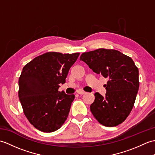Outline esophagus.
Wrapping results in <instances>:
<instances>
[{
  "label": "esophagus",
  "instance_id": "obj_1",
  "mask_svg": "<svg viewBox=\"0 0 155 155\" xmlns=\"http://www.w3.org/2000/svg\"><path fill=\"white\" fill-rule=\"evenodd\" d=\"M77 93L78 94H84L85 93H86V92H84V91L83 90H78L77 91Z\"/></svg>",
  "mask_w": 155,
  "mask_h": 155
}]
</instances>
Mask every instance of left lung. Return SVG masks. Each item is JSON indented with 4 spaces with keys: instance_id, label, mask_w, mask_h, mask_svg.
I'll list each match as a JSON object with an SVG mask.
<instances>
[{
    "instance_id": "1",
    "label": "left lung",
    "mask_w": 155,
    "mask_h": 155,
    "mask_svg": "<svg viewBox=\"0 0 155 155\" xmlns=\"http://www.w3.org/2000/svg\"><path fill=\"white\" fill-rule=\"evenodd\" d=\"M84 61L97 74L108 77L105 97L95 93L91 111L104 126L116 127L130 114L139 88V69L133 59L113 49L98 48L84 52Z\"/></svg>"
}]
</instances>
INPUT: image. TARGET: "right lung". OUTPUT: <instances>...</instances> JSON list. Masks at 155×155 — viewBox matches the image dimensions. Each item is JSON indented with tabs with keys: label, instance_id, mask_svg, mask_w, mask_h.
<instances>
[{
	"label": "right lung",
	"instance_id": "add662e5",
	"mask_svg": "<svg viewBox=\"0 0 155 155\" xmlns=\"http://www.w3.org/2000/svg\"><path fill=\"white\" fill-rule=\"evenodd\" d=\"M79 52H47L22 68L18 80V97L29 122L44 133L58 130L67 120L74 94L58 91Z\"/></svg>",
	"mask_w": 155,
	"mask_h": 155
}]
</instances>
